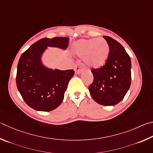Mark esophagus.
Listing matches in <instances>:
<instances>
[{
	"label": "esophagus",
	"mask_w": 153,
	"mask_h": 153,
	"mask_svg": "<svg viewBox=\"0 0 153 153\" xmlns=\"http://www.w3.org/2000/svg\"><path fill=\"white\" fill-rule=\"evenodd\" d=\"M84 66L83 64L82 63H77L76 65L74 66V71L76 72V74H81L82 72L83 71Z\"/></svg>",
	"instance_id": "1"
}]
</instances>
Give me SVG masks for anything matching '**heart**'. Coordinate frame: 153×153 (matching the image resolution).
Returning a JSON list of instances; mask_svg holds the SVG:
<instances>
[{"instance_id":"obj_1","label":"heart","mask_w":153,"mask_h":153,"mask_svg":"<svg viewBox=\"0 0 153 153\" xmlns=\"http://www.w3.org/2000/svg\"><path fill=\"white\" fill-rule=\"evenodd\" d=\"M73 50L78 56H84L86 65L100 68L105 65L109 54V46L103 38L81 39L74 42Z\"/></svg>"}]
</instances>
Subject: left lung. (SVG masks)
Masks as SVG:
<instances>
[{
  "label": "left lung",
  "instance_id": "obj_1",
  "mask_svg": "<svg viewBox=\"0 0 153 153\" xmlns=\"http://www.w3.org/2000/svg\"><path fill=\"white\" fill-rule=\"evenodd\" d=\"M109 46V54L103 66L92 69L90 95L97 103L110 106L120 103L130 89L131 60L124 48L116 40L103 36Z\"/></svg>",
  "mask_w": 153,
  "mask_h": 153
}]
</instances>
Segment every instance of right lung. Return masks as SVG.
<instances>
[{"label":"right lung","instance_id":"obj_1","mask_svg":"<svg viewBox=\"0 0 153 153\" xmlns=\"http://www.w3.org/2000/svg\"><path fill=\"white\" fill-rule=\"evenodd\" d=\"M68 37H47L34 43L22 53L17 65L16 83L23 100L30 108L41 111H52L62 102L73 70L60 71L45 66L43 53L48 47L66 50Z\"/></svg>","mask_w":153,"mask_h":153}]
</instances>
